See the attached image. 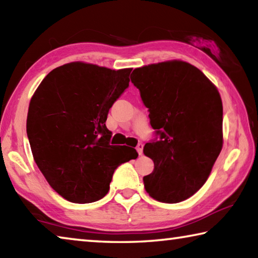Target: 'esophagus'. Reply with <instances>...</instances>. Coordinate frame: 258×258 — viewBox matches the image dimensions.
Segmentation results:
<instances>
[{"mask_svg":"<svg viewBox=\"0 0 258 258\" xmlns=\"http://www.w3.org/2000/svg\"><path fill=\"white\" fill-rule=\"evenodd\" d=\"M137 151H138V154L140 156L142 155V152H143V145H142V143H139V145L137 146Z\"/></svg>","mask_w":258,"mask_h":258,"instance_id":"obj_1","label":"esophagus"}]
</instances>
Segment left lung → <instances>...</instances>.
<instances>
[{
  "instance_id": "8db88e82",
  "label": "left lung",
  "mask_w": 258,
  "mask_h": 258,
  "mask_svg": "<svg viewBox=\"0 0 258 258\" xmlns=\"http://www.w3.org/2000/svg\"><path fill=\"white\" fill-rule=\"evenodd\" d=\"M132 74L159 137L143 148L155 165L143 177L145 187L158 202H183L205 184L222 150L221 95L203 72L185 61L148 64Z\"/></svg>"
}]
</instances>
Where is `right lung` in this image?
Listing matches in <instances>:
<instances>
[{"label":"right lung","instance_id":"right-lung-1","mask_svg":"<svg viewBox=\"0 0 258 258\" xmlns=\"http://www.w3.org/2000/svg\"><path fill=\"white\" fill-rule=\"evenodd\" d=\"M131 72L66 63L47 74L30 100L27 137L34 160L68 202L103 198L115 169L138 158L134 148L110 145L106 126L109 109L128 87Z\"/></svg>","mask_w":258,"mask_h":258}]
</instances>
